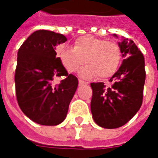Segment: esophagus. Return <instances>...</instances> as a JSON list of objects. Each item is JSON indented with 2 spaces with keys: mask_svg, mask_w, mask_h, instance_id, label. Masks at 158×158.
Segmentation results:
<instances>
[{
  "mask_svg": "<svg viewBox=\"0 0 158 158\" xmlns=\"http://www.w3.org/2000/svg\"><path fill=\"white\" fill-rule=\"evenodd\" d=\"M78 81H79V85H80V86H81V85H83V84H85V83H86L85 81H81V80H79Z\"/></svg>",
  "mask_w": 158,
  "mask_h": 158,
  "instance_id": "esophagus-1",
  "label": "esophagus"
}]
</instances>
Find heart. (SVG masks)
Here are the masks:
<instances>
[{"instance_id":"b5f03b06","label":"heart","mask_w":158,"mask_h":158,"mask_svg":"<svg viewBox=\"0 0 158 158\" xmlns=\"http://www.w3.org/2000/svg\"><path fill=\"white\" fill-rule=\"evenodd\" d=\"M58 57L69 73L78 70L85 59L87 65L79 70L80 77L93 79L98 76L99 79H106L112 77L118 69L122 52L115 41L84 35L75 40L73 48L61 49Z\"/></svg>"}]
</instances>
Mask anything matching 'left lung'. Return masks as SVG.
Here are the masks:
<instances>
[{
	"instance_id": "8db88e82",
	"label": "left lung",
	"mask_w": 158,
	"mask_h": 158,
	"mask_svg": "<svg viewBox=\"0 0 158 158\" xmlns=\"http://www.w3.org/2000/svg\"><path fill=\"white\" fill-rule=\"evenodd\" d=\"M117 38L116 34H113ZM121 66L106 88L104 82H93L91 112L97 125L104 128L123 126L137 113L142 105L145 85V59L132 40L122 37Z\"/></svg>"
}]
</instances>
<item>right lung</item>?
<instances>
[{"label": "right lung", "instance_id": "add662e5", "mask_svg": "<svg viewBox=\"0 0 158 158\" xmlns=\"http://www.w3.org/2000/svg\"><path fill=\"white\" fill-rule=\"evenodd\" d=\"M66 41L62 34L36 31L18 52L14 77L17 100L24 115L41 125L61 123L77 91V78L68 74L56 57V47ZM55 76L65 79L54 87L52 81Z\"/></svg>", "mask_w": 158, "mask_h": 158}]
</instances>
